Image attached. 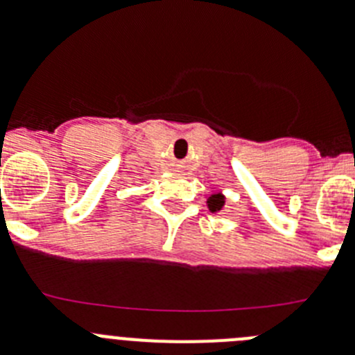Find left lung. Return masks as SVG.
<instances>
[{
    "instance_id": "8db88e82",
    "label": "left lung",
    "mask_w": 355,
    "mask_h": 355,
    "mask_svg": "<svg viewBox=\"0 0 355 355\" xmlns=\"http://www.w3.org/2000/svg\"><path fill=\"white\" fill-rule=\"evenodd\" d=\"M225 206V195L222 191H214L207 197V207H209L211 213H220Z\"/></svg>"
}]
</instances>
